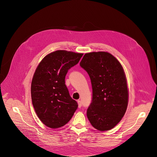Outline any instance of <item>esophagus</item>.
I'll list each match as a JSON object with an SVG mask.
<instances>
[{
  "label": "esophagus",
  "instance_id": "1",
  "mask_svg": "<svg viewBox=\"0 0 157 157\" xmlns=\"http://www.w3.org/2000/svg\"><path fill=\"white\" fill-rule=\"evenodd\" d=\"M77 102H78V107L80 108L81 107V105H82V103H81V101H79V100H78Z\"/></svg>",
  "mask_w": 157,
  "mask_h": 157
}]
</instances>
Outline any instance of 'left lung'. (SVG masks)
<instances>
[{
    "instance_id": "1",
    "label": "left lung",
    "mask_w": 157,
    "mask_h": 157,
    "mask_svg": "<svg viewBox=\"0 0 157 157\" xmlns=\"http://www.w3.org/2000/svg\"><path fill=\"white\" fill-rule=\"evenodd\" d=\"M80 66L87 72L92 84L88 120L98 130L113 128L121 121L128 105V89L122 66L105 52L86 53Z\"/></svg>"
}]
</instances>
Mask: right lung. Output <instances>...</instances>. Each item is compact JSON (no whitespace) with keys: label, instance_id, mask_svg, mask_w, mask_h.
Listing matches in <instances>:
<instances>
[{"label":"right lung","instance_id":"right-lung-1","mask_svg":"<svg viewBox=\"0 0 157 157\" xmlns=\"http://www.w3.org/2000/svg\"><path fill=\"white\" fill-rule=\"evenodd\" d=\"M82 55L57 50L44 56L36 68L31 84L32 104L38 117L50 128L64 126L78 108L64 79L68 70L78 63Z\"/></svg>","mask_w":157,"mask_h":157}]
</instances>
